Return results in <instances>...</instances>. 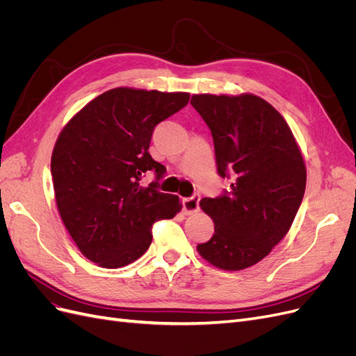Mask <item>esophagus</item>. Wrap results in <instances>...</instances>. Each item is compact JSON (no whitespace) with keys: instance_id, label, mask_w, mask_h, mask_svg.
<instances>
[{"instance_id":"1","label":"esophagus","mask_w":356,"mask_h":356,"mask_svg":"<svg viewBox=\"0 0 356 356\" xmlns=\"http://www.w3.org/2000/svg\"><path fill=\"white\" fill-rule=\"evenodd\" d=\"M199 202H200V196L199 195H193L191 197H184L181 200L182 204V212L186 215H191L199 211Z\"/></svg>"}]
</instances>
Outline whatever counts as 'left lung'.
I'll return each mask as SVG.
<instances>
[{"mask_svg": "<svg viewBox=\"0 0 356 356\" xmlns=\"http://www.w3.org/2000/svg\"><path fill=\"white\" fill-rule=\"evenodd\" d=\"M191 105L208 124L221 178L230 190L204 197L215 224L200 255L224 270L254 266L284 239L306 188V168L289 126L254 95H195Z\"/></svg>", "mask_w": 356, "mask_h": 356, "instance_id": "left-lung-1", "label": "left lung"}]
</instances>
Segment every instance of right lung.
Wrapping results in <instances>:
<instances>
[{"label":"right lung","instance_id":"add662e5","mask_svg":"<svg viewBox=\"0 0 356 356\" xmlns=\"http://www.w3.org/2000/svg\"><path fill=\"white\" fill-rule=\"evenodd\" d=\"M188 93L111 89L75 114L51 154L60 218L90 261L117 268L138 260L153 225L174 218L179 197L159 190L166 168L148 153L154 127L188 104ZM156 179L138 182L145 171Z\"/></svg>","mask_w":356,"mask_h":356}]
</instances>
